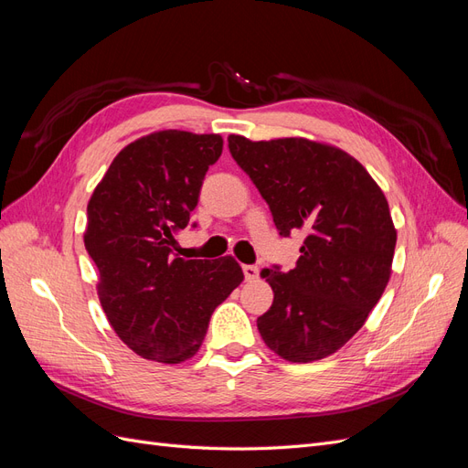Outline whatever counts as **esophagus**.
I'll return each mask as SVG.
<instances>
[{
	"label": "esophagus",
	"instance_id": "1",
	"mask_svg": "<svg viewBox=\"0 0 468 468\" xmlns=\"http://www.w3.org/2000/svg\"><path fill=\"white\" fill-rule=\"evenodd\" d=\"M244 277L246 281H256L260 277V267L258 265H244Z\"/></svg>",
	"mask_w": 468,
	"mask_h": 468
}]
</instances>
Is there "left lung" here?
I'll return each instance as SVG.
<instances>
[{
	"label": "left lung",
	"instance_id": "1",
	"mask_svg": "<svg viewBox=\"0 0 468 468\" xmlns=\"http://www.w3.org/2000/svg\"><path fill=\"white\" fill-rule=\"evenodd\" d=\"M229 148L279 234H306L294 269L261 271L273 289L258 318L263 342L291 363L328 357L361 330L388 285L396 229L387 197L353 155L318 140L230 134Z\"/></svg>",
	"mask_w": 468,
	"mask_h": 468
}]
</instances>
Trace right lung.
Listing matches in <instances>:
<instances>
[{
	"label": "right lung",
	"instance_id": "1",
	"mask_svg": "<svg viewBox=\"0 0 468 468\" xmlns=\"http://www.w3.org/2000/svg\"><path fill=\"white\" fill-rule=\"evenodd\" d=\"M220 134L158 131L124 146L88 203L83 244L111 328L136 356L181 363L199 351L210 314L244 281L239 263L179 258Z\"/></svg>",
	"mask_w": 468,
	"mask_h": 468
}]
</instances>
